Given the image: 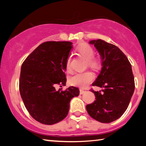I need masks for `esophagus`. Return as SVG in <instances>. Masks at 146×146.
Here are the masks:
<instances>
[{
  "label": "esophagus",
  "mask_w": 146,
  "mask_h": 146,
  "mask_svg": "<svg viewBox=\"0 0 146 146\" xmlns=\"http://www.w3.org/2000/svg\"><path fill=\"white\" fill-rule=\"evenodd\" d=\"M85 92H86L85 90H82V89H80V95H82V94H84Z\"/></svg>",
  "instance_id": "esophagus-1"
}]
</instances>
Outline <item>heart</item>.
Segmentation results:
<instances>
[{"mask_svg": "<svg viewBox=\"0 0 146 146\" xmlns=\"http://www.w3.org/2000/svg\"><path fill=\"white\" fill-rule=\"evenodd\" d=\"M78 52L84 58L87 60V64L89 67L93 69H97L99 67V62L96 59L93 58L94 55V51L90 46L86 44H82L77 48ZM66 70L68 72H71V68L70 64V57L69 56L66 61ZM93 78V74L89 71L84 73H76L70 78V82L71 85L84 88L87 86Z\"/></svg>", "mask_w": 146, "mask_h": 146, "instance_id": "b5f03b06", "label": "heart"}]
</instances>
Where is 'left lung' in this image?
<instances>
[{"label": "left lung", "instance_id": "1", "mask_svg": "<svg viewBox=\"0 0 146 146\" xmlns=\"http://www.w3.org/2000/svg\"><path fill=\"white\" fill-rule=\"evenodd\" d=\"M97 49L101 58L99 75L92 85L102 89L91 91L95 100L86 106L88 114L102 123L117 120L125 111L135 90L131 65L117 46L98 39L89 42Z\"/></svg>", "mask_w": 146, "mask_h": 146}]
</instances>
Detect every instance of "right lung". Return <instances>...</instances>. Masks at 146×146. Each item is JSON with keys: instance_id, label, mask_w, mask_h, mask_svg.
<instances>
[{"instance_id": "obj_1", "label": "right lung", "mask_w": 146, "mask_h": 146, "mask_svg": "<svg viewBox=\"0 0 146 146\" xmlns=\"http://www.w3.org/2000/svg\"><path fill=\"white\" fill-rule=\"evenodd\" d=\"M71 42H46L29 55L21 66L19 90L24 106L35 120L46 125L58 123L66 117L70 102L79 95L71 86L56 90V85L66 86V64L71 49Z\"/></svg>"}]
</instances>
